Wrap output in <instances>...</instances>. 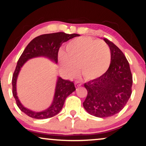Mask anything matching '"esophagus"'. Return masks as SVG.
<instances>
[{"instance_id":"1","label":"esophagus","mask_w":146,"mask_h":146,"mask_svg":"<svg viewBox=\"0 0 146 146\" xmlns=\"http://www.w3.org/2000/svg\"><path fill=\"white\" fill-rule=\"evenodd\" d=\"M75 86H76V88H78V87H79V86H81L82 84L80 83V82L77 81V82H75Z\"/></svg>"}]
</instances>
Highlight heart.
<instances>
[{"label": "heart", "instance_id": "heart-1", "mask_svg": "<svg viewBox=\"0 0 146 146\" xmlns=\"http://www.w3.org/2000/svg\"><path fill=\"white\" fill-rule=\"evenodd\" d=\"M58 60L63 72L68 78L80 73L86 80L100 77L110 66L111 55L105 42L88 36L73 39L67 43L66 52L60 51Z\"/></svg>", "mask_w": 146, "mask_h": 146}]
</instances>
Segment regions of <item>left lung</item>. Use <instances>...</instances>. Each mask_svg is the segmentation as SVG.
<instances>
[{
	"label": "left lung",
	"mask_w": 146,
	"mask_h": 146,
	"mask_svg": "<svg viewBox=\"0 0 146 146\" xmlns=\"http://www.w3.org/2000/svg\"><path fill=\"white\" fill-rule=\"evenodd\" d=\"M110 48L111 60L105 74L84 83L88 94L83 106L89 114L108 117L118 113L132 94V76L127 58L116 45L104 38Z\"/></svg>",
	"instance_id": "1"
}]
</instances>
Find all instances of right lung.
Listing matches in <instances>:
<instances>
[{
  "instance_id": "obj_1",
  "label": "right lung",
  "mask_w": 146,
  "mask_h": 146,
  "mask_svg": "<svg viewBox=\"0 0 146 146\" xmlns=\"http://www.w3.org/2000/svg\"><path fill=\"white\" fill-rule=\"evenodd\" d=\"M79 36L80 35L78 34H67L63 32L42 35L33 39L26 46L17 63L12 77V94L16 100L17 106L21 111L29 117L36 119H42L55 116L62 110L66 98L76 89L73 82L64 80L58 77L53 102L50 106L42 111H33L25 108L21 104L17 96L16 82L21 68L27 60L36 57L47 58L57 64L58 51L62 44L69 39Z\"/></svg>"
}]
</instances>
